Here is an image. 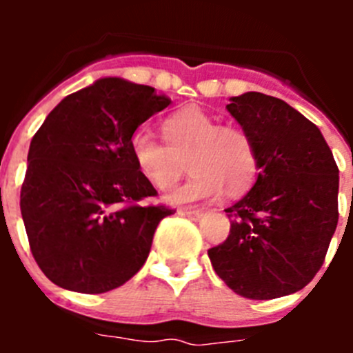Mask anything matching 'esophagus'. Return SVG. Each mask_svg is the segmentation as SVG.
<instances>
[{
  "instance_id": "esophagus-1",
  "label": "esophagus",
  "mask_w": 353,
  "mask_h": 353,
  "mask_svg": "<svg viewBox=\"0 0 353 353\" xmlns=\"http://www.w3.org/2000/svg\"><path fill=\"white\" fill-rule=\"evenodd\" d=\"M180 215H183V217H189V219H199L201 215H203V212L201 210H187V208H182V210H179Z\"/></svg>"
}]
</instances>
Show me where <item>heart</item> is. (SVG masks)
Returning <instances> with one entry per match:
<instances>
[{"label": "heart", "instance_id": "obj_1", "mask_svg": "<svg viewBox=\"0 0 353 353\" xmlns=\"http://www.w3.org/2000/svg\"><path fill=\"white\" fill-rule=\"evenodd\" d=\"M163 141L148 130H134L129 139L130 157L143 179L166 191L182 176L189 157L192 174L183 185L166 194L173 205H191L212 199L228 187L245 191L258 174V150L251 134L240 125H219L199 108H183L162 121Z\"/></svg>", "mask_w": 353, "mask_h": 353}]
</instances>
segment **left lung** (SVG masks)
<instances>
[{"label": "left lung", "instance_id": "8db88e82", "mask_svg": "<svg viewBox=\"0 0 353 353\" xmlns=\"http://www.w3.org/2000/svg\"><path fill=\"white\" fill-rule=\"evenodd\" d=\"M226 109L256 143L260 173L224 210L230 235L208 258L242 297L290 295L322 269L338 226L339 170L320 129L281 99L248 92Z\"/></svg>", "mask_w": 353, "mask_h": 353}]
</instances>
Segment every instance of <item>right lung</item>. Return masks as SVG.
<instances>
[{"mask_svg": "<svg viewBox=\"0 0 353 353\" xmlns=\"http://www.w3.org/2000/svg\"><path fill=\"white\" fill-rule=\"evenodd\" d=\"M170 104L152 86L105 77L65 97L37 130L21 214L31 254L54 285L104 293L145 265L174 210L143 205L157 191L134 166L129 139Z\"/></svg>", "mask_w": 353, "mask_h": 353, "instance_id": "obj_1", "label": "right lung"}]
</instances>
